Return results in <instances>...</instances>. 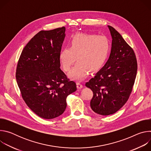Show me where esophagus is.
Masks as SVG:
<instances>
[{
	"label": "esophagus",
	"instance_id": "esophagus-1",
	"mask_svg": "<svg viewBox=\"0 0 151 151\" xmlns=\"http://www.w3.org/2000/svg\"><path fill=\"white\" fill-rule=\"evenodd\" d=\"M76 86H77V88H78V89H81V88H82L83 87L82 84L80 82H77V83H76Z\"/></svg>",
	"mask_w": 151,
	"mask_h": 151
}]
</instances>
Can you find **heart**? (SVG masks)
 <instances>
[{
    "mask_svg": "<svg viewBox=\"0 0 151 151\" xmlns=\"http://www.w3.org/2000/svg\"><path fill=\"white\" fill-rule=\"evenodd\" d=\"M109 41L105 36L79 33L70 42V47L64 48L59 55L63 70L68 72L73 64L77 62L69 73L73 80L81 81L88 73L100 70L107 60L109 52Z\"/></svg>",
    "mask_w": 151,
    "mask_h": 151,
    "instance_id": "obj_1",
    "label": "heart"
}]
</instances>
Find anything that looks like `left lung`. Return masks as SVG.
I'll return each instance as SVG.
<instances>
[{"label": "left lung", "mask_w": 151, "mask_h": 151, "mask_svg": "<svg viewBox=\"0 0 151 151\" xmlns=\"http://www.w3.org/2000/svg\"><path fill=\"white\" fill-rule=\"evenodd\" d=\"M112 37L109 58L105 66L88 82L93 96L92 110L101 115H110L119 111L132 92L137 70V62L133 48L112 26Z\"/></svg>", "instance_id": "left-lung-1"}]
</instances>
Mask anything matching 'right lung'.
Listing matches in <instances>:
<instances>
[{
    "label": "right lung",
    "mask_w": 151,
    "mask_h": 151,
    "mask_svg": "<svg viewBox=\"0 0 151 151\" xmlns=\"http://www.w3.org/2000/svg\"><path fill=\"white\" fill-rule=\"evenodd\" d=\"M65 30L62 27L38 32L24 48L17 63L15 77L21 96L44 119L61 115L66 108L68 96L77 89L76 83L60 68Z\"/></svg>",
    "instance_id": "1"
}]
</instances>
